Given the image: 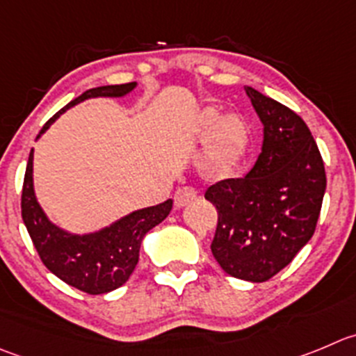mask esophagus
Returning <instances> with one entry per match:
<instances>
[{
  "label": "esophagus",
  "mask_w": 356,
  "mask_h": 356,
  "mask_svg": "<svg viewBox=\"0 0 356 356\" xmlns=\"http://www.w3.org/2000/svg\"><path fill=\"white\" fill-rule=\"evenodd\" d=\"M197 199V191L192 187H181L175 192V206L176 208H184V206L191 204L192 201Z\"/></svg>",
  "instance_id": "34e87169"
}]
</instances>
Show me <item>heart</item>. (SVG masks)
Listing matches in <instances>:
<instances>
[{
  "mask_svg": "<svg viewBox=\"0 0 356 356\" xmlns=\"http://www.w3.org/2000/svg\"><path fill=\"white\" fill-rule=\"evenodd\" d=\"M197 131L209 134L206 164L213 175H229L241 162L250 143V127L239 113L218 118L215 108H206L197 120Z\"/></svg>",
  "mask_w": 356,
  "mask_h": 356,
  "instance_id": "b5f03b06",
  "label": "heart"
}]
</instances>
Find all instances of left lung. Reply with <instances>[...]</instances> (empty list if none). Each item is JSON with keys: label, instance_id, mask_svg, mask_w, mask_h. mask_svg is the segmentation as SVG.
Masks as SVG:
<instances>
[{"label": "left lung", "instance_id": "left-lung-1", "mask_svg": "<svg viewBox=\"0 0 356 356\" xmlns=\"http://www.w3.org/2000/svg\"><path fill=\"white\" fill-rule=\"evenodd\" d=\"M246 94L264 124L262 154L248 175L211 185L204 197L218 213L216 262L231 276L262 283L313 238L327 176L306 122L252 87Z\"/></svg>", "mask_w": 356, "mask_h": 356}]
</instances>
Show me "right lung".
Returning a JSON list of instances; mask_svg holds the SVG:
<instances>
[{
  "instance_id": "obj_1",
  "label": "right lung",
  "mask_w": 356,
  "mask_h": 356,
  "mask_svg": "<svg viewBox=\"0 0 356 356\" xmlns=\"http://www.w3.org/2000/svg\"><path fill=\"white\" fill-rule=\"evenodd\" d=\"M136 87V82L120 83V86H103L89 89L67 103L57 111L42 127L40 134L49 129V125L67 108L74 106L87 97L111 96L118 97ZM172 201L168 199L162 204L140 209L125 218L118 220L111 227L97 234L71 236L57 229L47 220L38 206L33 192V150L29 154L28 168L24 175L20 209L31 241L38 252L40 259L50 273L56 274L67 285L90 296L111 292L124 285L136 267L140 259L141 239L150 229L162 222L169 215Z\"/></svg>"
}]
</instances>
